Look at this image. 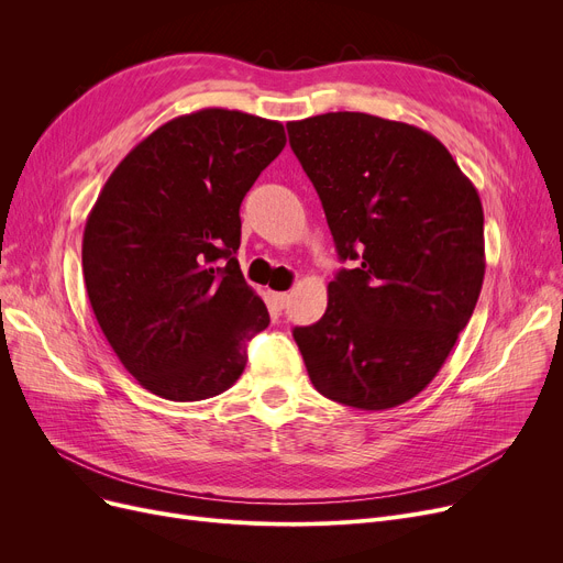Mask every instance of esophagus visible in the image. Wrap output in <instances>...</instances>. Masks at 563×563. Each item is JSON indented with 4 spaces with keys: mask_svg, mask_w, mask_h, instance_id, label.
<instances>
[{
    "mask_svg": "<svg viewBox=\"0 0 563 563\" xmlns=\"http://www.w3.org/2000/svg\"><path fill=\"white\" fill-rule=\"evenodd\" d=\"M269 303L276 310H283L289 303V294L287 291H269Z\"/></svg>",
    "mask_w": 563,
    "mask_h": 563,
    "instance_id": "1",
    "label": "esophagus"
}]
</instances>
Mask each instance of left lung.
<instances>
[{"mask_svg":"<svg viewBox=\"0 0 563 563\" xmlns=\"http://www.w3.org/2000/svg\"><path fill=\"white\" fill-rule=\"evenodd\" d=\"M335 240L358 260L329 306L294 329L312 386L386 410L420 395L477 306L486 255L479 194L433 134L361 111L287 123Z\"/></svg>","mask_w":563,"mask_h":563,"instance_id":"1","label":"left lung"}]
</instances>
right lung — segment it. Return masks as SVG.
<instances>
[{
	"label": "right lung",
	"mask_w": 563,
	"mask_h": 563,
	"mask_svg": "<svg viewBox=\"0 0 563 563\" xmlns=\"http://www.w3.org/2000/svg\"><path fill=\"white\" fill-rule=\"evenodd\" d=\"M278 121L177 115L113 168L81 242L88 301L118 361L170 401L221 395L269 312L242 276L240 205L285 147Z\"/></svg>",
	"instance_id": "1"
}]
</instances>
